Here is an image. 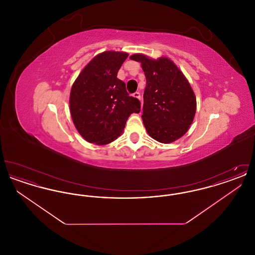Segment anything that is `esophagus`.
I'll return each mask as SVG.
<instances>
[{
  "mask_svg": "<svg viewBox=\"0 0 255 255\" xmlns=\"http://www.w3.org/2000/svg\"><path fill=\"white\" fill-rule=\"evenodd\" d=\"M133 96L134 97H136V98H138V99H140V93L137 92V91L135 93H133Z\"/></svg>",
  "mask_w": 255,
  "mask_h": 255,
  "instance_id": "esophagus-1",
  "label": "esophagus"
}]
</instances>
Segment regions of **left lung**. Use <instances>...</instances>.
Returning a JSON list of instances; mask_svg holds the SVG:
<instances>
[{
  "label": "left lung",
  "mask_w": 255,
  "mask_h": 255,
  "mask_svg": "<svg viewBox=\"0 0 255 255\" xmlns=\"http://www.w3.org/2000/svg\"><path fill=\"white\" fill-rule=\"evenodd\" d=\"M140 62L146 77L141 116L146 131L157 141L170 143L189 129L196 113L193 90L178 67L166 58L153 60L133 54Z\"/></svg>",
  "instance_id": "left-lung-1"
}]
</instances>
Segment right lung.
Listing matches in <instances>:
<instances>
[{
	"mask_svg": "<svg viewBox=\"0 0 255 255\" xmlns=\"http://www.w3.org/2000/svg\"><path fill=\"white\" fill-rule=\"evenodd\" d=\"M128 54L105 51L91 61L74 81L70 109L75 128L91 143L108 144L122 134L140 102L130 97L118 73Z\"/></svg>",
	"mask_w": 255,
	"mask_h": 255,
	"instance_id": "right-lung-1",
	"label": "right lung"
}]
</instances>
